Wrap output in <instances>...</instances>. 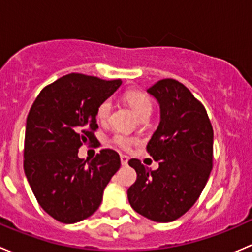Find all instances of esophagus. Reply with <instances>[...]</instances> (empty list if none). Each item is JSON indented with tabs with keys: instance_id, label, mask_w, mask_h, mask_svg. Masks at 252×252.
I'll return each instance as SVG.
<instances>
[{
	"instance_id": "1",
	"label": "esophagus",
	"mask_w": 252,
	"mask_h": 252,
	"mask_svg": "<svg viewBox=\"0 0 252 252\" xmlns=\"http://www.w3.org/2000/svg\"><path fill=\"white\" fill-rule=\"evenodd\" d=\"M128 161H129L128 156H126V155H121V162L123 166H126V164H128Z\"/></svg>"
}]
</instances>
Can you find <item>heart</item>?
Returning <instances> with one entry per match:
<instances>
[{"instance_id": "b5f03b06", "label": "heart", "mask_w": 252, "mask_h": 252, "mask_svg": "<svg viewBox=\"0 0 252 252\" xmlns=\"http://www.w3.org/2000/svg\"><path fill=\"white\" fill-rule=\"evenodd\" d=\"M126 102L131 106L134 111L141 117V118H147L151 114L152 111V101L149 95L139 90H128L124 95ZM112 111V101L110 98L103 100L100 105L96 108V117L98 121L106 122L110 118V114ZM112 142L117 145L118 147L124 150L130 149L131 145L135 142L131 136H129L126 133H116L112 138Z\"/></svg>"}]
</instances>
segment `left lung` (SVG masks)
<instances>
[{"label": "left lung", "instance_id": "obj_1", "mask_svg": "<svg viewBox=\"0 0 252 252\" xmlns=\"http://www.w3.org/2000/svg\"><path fill=\"white\" fill-rule=\"evenodd\" d=\"M147 93L161 112L146 146L158 168L129 161L138 177L128 189V200L144 217L167 223L189 211L204 190L212 169L213 129L202 103L179 81L162 79Z\"/></svg>", "mask_w": 252, "mask_h": 252}]
</instances>
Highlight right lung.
Listing matches in <instances>:
<instances>
[{"mask_svg":"<svg viewBox=\"0 0 252 252\" xmlns=\"http://www.w3.org/2000/svg\"><path fill=\"white\" fill-rule=\"evenodd\" d=\"M122 85L72 73L45 86L27 118L24 172L39 205L58 222L70 224L90 217L103 190L121 167L111 149L91 161L78 157L79 147L96 142V108Z\"/></svg>","mask_w":252,"mask_h":252,"instance_id":"add662e5","label":"right lung"}]
</instances>
